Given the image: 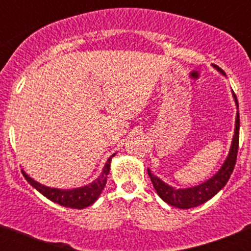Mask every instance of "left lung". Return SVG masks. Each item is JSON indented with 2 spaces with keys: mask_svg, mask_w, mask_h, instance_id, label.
Returning <instances> with one entry per match:
<instances>
[{
  "mask_svg": "<svg viewBox=\"0 0 251 251\" xmlns=\"http://www.w3.org/2000/svg\"><path fill=\"white\" fill-rule=\"evenodd\" d=\"M214 66L219 72L224 74L223 69H220L216 65ZM234 98L235 101H236V105L239 106L238 99H236V95L235 94ZM239 129H240V117H239L238 112V114H236V124H235V134L234 138H232L229 156L226 158L225 163H224L223 167L220 168V171L214 177L207 179L206 182L196 186V187L185 188V190H181V188L176 190V188H172L171 186L166 185L158 177L151 174L150 170H147L148 175L151 177V181L153 183V187L157 191L158 196L165 202H167L168 205L175 206V207L178 208L196 207V206L202 205L203 202H206L211 197H214L226 185V182L229 181L230 176H231L232 171H234L239 150Z\"/></svg>",
  "mask_w": 251,
  "mask_h": 251,
  "instance_id": "obj_1",
  "label": "left lung"
}]
</instances>
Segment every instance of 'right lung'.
Returning <instances> with one entry per match:
<instances>
[{
	"label": "right lung",
	"instance_id": "add662e5",
	"mask_svg": "<svg viewBox=\"0 0 251 251\" xmlns=\"http://www.w3.org/2000/svg\"><path fill=\"white\" fill-rule=\"evenodd\" d=\"M113 156L114 154H112L108 158L103 168V172H101V175L98 178L95 179L94 182H92L88 186H84V187L74 188V190H57V188L46 187V186L40 185L39 182H36L31 177H28L24 171H22V175H24L26 181L32 187L36 188L40 194H43L46 199L51 200L52 202L59 203V205L64 206V207L84 208L94 203L99 197V195L101 194V190H103L106 183V176L109 174L110 161H112Z\"/></svg>",
	"mask_w": 251,
	"mask_h": 251
}]
</instances>
